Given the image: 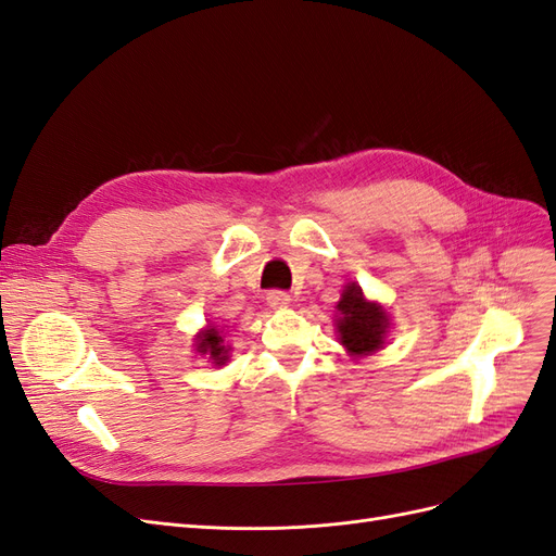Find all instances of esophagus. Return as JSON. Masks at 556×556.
<instances>
[{"label":"esophagus","mask_w":556,"mask_h":556,"mask_svg":"<svg viewBox=\"0 0 556 556\" xmlns=\"http://www.w3.org/2000/svg\"><path fill=\"white\" fill-rule=\"evenodd\" d=\"M266 304L271 308H285L290 304V294L285 290H268L266 292Z\"/></svg>","instance_id":"obj_1"}]
</instances>
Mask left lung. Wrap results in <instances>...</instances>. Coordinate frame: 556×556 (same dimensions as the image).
<instances>
[{"label": "left lung", "instance_id": "8db88e82", "mask_svg": "<svg viewBox=\"0 0 556 556\" xmlns=\"http://www.w3.org/2000/svg\"><path fill=\"white\" fill-rule=\"evenodd\" d=\"M339 333L341 343L348 348L350 355H368L382 345L387 315L380 306L366 301L362 288L350 282L339 301Z\"/></svg>", "mask_w": 556, "mask_h": 556}]
</instances>
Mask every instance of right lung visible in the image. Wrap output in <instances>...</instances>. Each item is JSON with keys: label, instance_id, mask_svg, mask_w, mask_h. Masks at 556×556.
Masks as SVG:
<instances>
[{"label": "right lung", "instance_id": "add662e5", "mask_svg": "<svg viewBox=\"0 0 556 556\" xmlns=\"http://www.w3.org/2000/svg\"><path fill=\"white\" fill-rule=\"evenodd\" d=\"M197 350L204 352V355H208V359H213L215 364L227 362V348L223 345V336L217 329H206L204 333H201Z\"/></svg>", "mask_w": 556, "mask_h": 556}]
</instances>
